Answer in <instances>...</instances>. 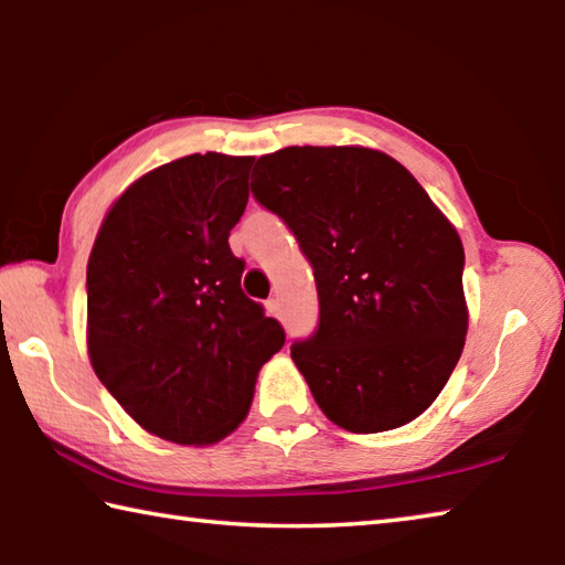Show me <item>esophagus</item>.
<instances>
[{
	"label": "esophagus",
	"instance_id": "34e87169",
	"mask_svg": "<svg viewBox=\"0 0 565 565\" xmlns=\"http://www.w3.org/2000/svg\"><path fill=\"white\" fill-rule=\"evenodd\" d=\"M266 311H269V317L281 319V301L279 299H269V301H266Z\"/></svg>",
	"mask_w": 565,
	"mask_h": 565
}]
</instances>
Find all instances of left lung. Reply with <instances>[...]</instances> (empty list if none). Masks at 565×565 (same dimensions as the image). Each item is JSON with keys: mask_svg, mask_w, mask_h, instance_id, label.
<instances>
[{"mask_svg": "<svg viewBox=\"0 0 565 565\" xmlns=\"http://www.w3.org/2000/svg\"><path fill=\"white\" fill-rule=\"evenodd\" d=\"M254 171V199L289 226L313 269L319 323L291 343V359L319 408L351 434L424 414L466 341L456 228L374 149L286 147Z\"/></svg>", "mask_w": 565, "mask_h": 565, "instance_id": "obj_1", "label": "left lung"}]
</instances>
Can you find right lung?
Segmentation results:
<instances>
[{
	"label": "right lung",
	"instance_id": "obj_1",
	"mask_svg": "<svg viewBox=\"0 0 565 565\" xmlns=\"http://www.w3.org/2000/svg\"><path fill=\"white\" fill-rule=\"evenodd\" d=\"M252 157L191 154L149 171L104 218L87 266L89 359L121 408L174 444L242 424L281 323L242 291L228 234Z\"/></svg>",
	"mask_w": 565,
	"mask_h": 565
}]
</instances>
